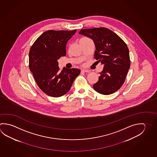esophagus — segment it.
I'll return each instance as SVG.
<instances>
[{
    "label": "esophagus",
    "mask_w": 157,
    "mask_h": 157,
    "mask_svg": "<svg viewBox=\"0 0 157 157\" xmlns=\"http://www.w3.org/2000/svg\"><path fill=\"white\" fill-rule=\"evenodd\" d=\"M82 72H86V73H89V72H90V70H89V69H83L82 70Z\"/></svg>",
    "instance_id": "obj_1"
}]
</instances>
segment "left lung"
<instances>
[{
	"label": "left lung",
	"instance_id": "1",
	"mask_svg": "<svg viewBox=\"0 0 157 157\" xmlns=\"http://www.w3.org/2000/svg\"><path fill=\"white\" fill-rule=\"evenodd\" d=\"M79 33L93 40L96 47L94 58L98 63L104 65L99 80L93 85L94 89L103 95H110L118 90L124 82L130 67L127 44L107 28L85 29Z\"/></svg>",
	"mask_w": 157,
	"mask_h": 157
}]
</instances>
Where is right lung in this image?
Instances as JSON below:
<instances>
[{
	"label": "right lung",
	"instance_id": "right-lung-1",
	"mask_svg": "<svg viewBox=\"0 0 157 157\" xmlns=\"http://www.w3.org/2000/svg\"><path fill=\"white\" fill-rule=\"evenodd\" d=\"M73 31L48 30L37 39L29 51V68L39 88L52 97H60L68 92L79 69L60 70L57 60L66 55V44L75 35Z\"/></svg>",
	"mask_w": 157,
	"mask_h": 157
}]
</instances>
